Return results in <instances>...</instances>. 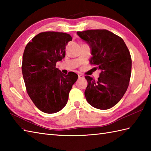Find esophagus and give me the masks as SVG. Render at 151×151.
<instances>
[{"label": "esophagus", "mask_w": 151, "mask_h": 151, "mask_svg": "<svg viewBox=\"0 0 151 151\" xmlns=\"http://www.w3.org/2000/svg\"><path fill=\"white\" fill-rule=\"evenodd\" d=\"M84 76H83L82 74H79L78 75V79H81V78H84Z\"/></svg>", "instance_id": "obj_1"}]
</instances>
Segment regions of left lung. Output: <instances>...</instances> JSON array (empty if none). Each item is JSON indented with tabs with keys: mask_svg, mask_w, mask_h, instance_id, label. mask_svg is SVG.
<instances>
[{
	"mask_svg": "<svg viewBox=\"0 0 151 151\" xmlns=\"http://www.w3.org/2000/svg\"><path fill=\"white\" fill-rule=\"evenodd\" d=\"M77 34L91 48L90 63L101 70L97 81L85 76L86 100L95 108H111L129 87L132 69L129 50L121 37L107 30H88L77 32Z\"/></svg>",
	"mask_w": 151,
	"mask_h": 151,
	"instance_id": "8db88e82",
	"label": "left lung"
}]
</instances>
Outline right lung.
Instances as JSON below:
<instances>
[{"mask_svg": "<svg viewBox=\"0 0 151 151\" xmlns=\"http://www.w3.org/2000/svg\"><path fill=\"white\" fill-rule=\"evenodd\" d=\"M72 40L69 34L45 32L28 43L22 56V73L27 91L41 111L54 114L66 105L73 85L78 75H64L56 67L65 56V47Z\"/></svg>", "mask_w": 151, "mask_h": 151, "instance_id": "right-lung-1", "label": "right lung"}]
</instances>
